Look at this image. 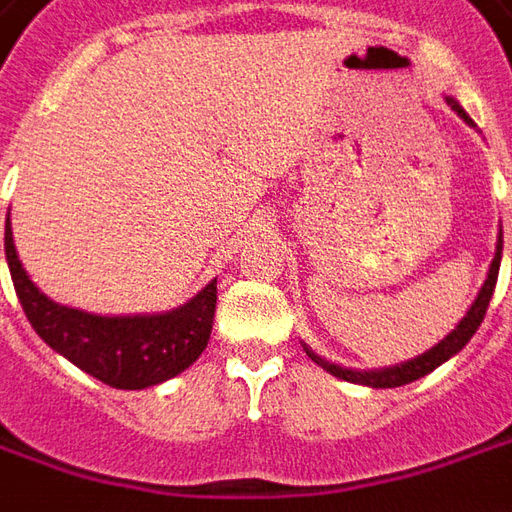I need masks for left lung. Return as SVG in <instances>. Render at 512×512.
<instances>
[{
  "label": "left lung",
  "instance_id": "1",
  "mask_svg": "<svg viewBox=\"0 0 512 512\" xmlns=\"http://www.w3.org/2000/svg\"><path fill=\"white\" fill-rule=\"evenodd\" d=\"M446 100H448V106L457 111L465 123L474 125V120L465 114V109H462L454 97H446ZM499 263H502V232H499V241H496V255H493V263H490L488 277H485V283H482V288H479L474 305L468 308V314L462 316L460 325L451 330L443 342H437L431 350H426L423 356L412 358V361H403V364H395V367H384V370H364V373H358V370H347V367H339V364H330V361L319 358L314 350H308V347H305V353L314 358L322 370H328L330 375H336V378H342V381H350V384H364V387H375V389H392V387H403V384H412V381H417V378L429 375L431 370H437V367H440L443 361H448L451 356H457L462 347L471 342V336H474L476 328L482 325V319H485V314H488L490 297H493L496 277H499Z\"/></svg>",
  "mask_w": 512,
  "mask_h": 512
}]
</instances>
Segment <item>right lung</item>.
Segmentation results:
<instances>
[{"instance_id":"right-lung-1","label":"right lung","mask_w":512,"mask_h":512,"mask_svg":"<svg viewBox=\"0 0 512 512\" xmlns=\"http://www.w3.org/2000/svg\"><path fill=\"white\" fill-rule=\"evenodd\" d=\"M5 257L16 297L30 325L55 353L114 389H145L184 373L210 342L218 288L204 285L193 300L148 316H97L52 302L24 271L16 255L10 218Z\"/></svg>"}]
</instances>
